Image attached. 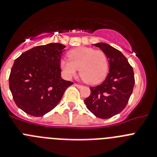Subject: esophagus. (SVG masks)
Masks as SVG:
<instances>
[{"label": "esophagus", "instance_id": "esophagus-1", "mask_svg": "<svg viewBox=\"0 0 157 157\" xmlns=\"http://www.w3.org/2000/svg\"><path fill=\"white\" fill-rule=\"evenodd\" d=\"M74 85H75L77 87H78V88H80V87H83V86L80 85V84H74Z\"/></svg>", "mask_w": 157, "mask_h": 157}]
</instances>
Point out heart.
<instances>
[{
	"label": "heart",
	"mask_w": 157,
	"mask_h": 157,
	"mask_svg": "<svg viewBox=\"0 0 157 157\" xmlns=\"http://www.w3.org/2000/svg\"><path fill=\"white\" fill-rule=\"evenodd\" d=\"M69 59L60 61V67L67 78L76 75L77 70L87 83L95 84L102 81L109 70L106 55L92 48L80 47L69 52Z\"/></svg>",
	"instance_id": "1"
}]
</instances>
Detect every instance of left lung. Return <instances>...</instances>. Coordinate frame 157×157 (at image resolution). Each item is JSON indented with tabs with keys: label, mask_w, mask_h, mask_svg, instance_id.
I'll use <instances>...</instances> for the list:
<instances>
[{
	"label": "left lung",
	"mask_w": 157,
	"mask_h": 157,
	"mask_svg": "<svg viewBox=\"0 0 157 157\" xmlns=\"http://www.w3.org/2000/svg\"><path fill=\"white\" fill-rule=\"evenodd\" d=\"M109 59V71L104 81L91 87V94L84 99L87 108L101 119H109L123 111L135 85L133 68L119 50L105 43L95 44Z\"/></svg>",
	"instance_id": "8db88e82"
}]
</instances>
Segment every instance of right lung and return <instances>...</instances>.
I'll use <instances>...</instances> for the list:
<instances>
[{"mask_svg": "<svg viewBox=\"0 0 157 157\" xmlns=\"http://www.w3.org/2000/svg\"><path fill=\"white\" fill-rule=\"evenodd\" d=\"M66 46L51 43L23 52L15 60L9 88L15 104L33 117L50 112L73 84L61 77L60 59Z\"/></svg>", "mask_w": 157, "mask_h": 157, "instance_id": "obj_1", "label": "right lung"}]
</instances>
